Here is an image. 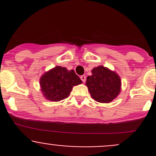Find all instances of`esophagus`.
Segmentation results:
<instances>
[{"label": "esophagus", "instance_id": "obj_1", "mask_svg": "<svg viewBox=\"0 0 156 156\" xmlns=\"http://www.w3.org/2000/svg\"><path fill=\"white\" fill-rule=\"evenodd\" d=\"M80 78H81V81H83V82H85L86 81V76L84 75H81V77H80Z\"/></svg>", "mask_w": 156, "mask_h": 156}]
</instances>
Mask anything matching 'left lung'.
<instances>
[{
	"label": "left lung",
	"instance_id": "left-lung-1",
	"mask_svg": "<svg viewBox=\"0 0 156 156\" xmlns=\"http://www.w3.org/2000/svg\"><path fill=\"white\" fill-rule=\"evenodd\" d=\"M91 72L92 75L87 78L86 86L92 98L99 103H111L121 91L120 77L103 66L94 68Z\"/></svg>",
	"mask_w": 156,
	"mask_h": 156
}]
</instances>
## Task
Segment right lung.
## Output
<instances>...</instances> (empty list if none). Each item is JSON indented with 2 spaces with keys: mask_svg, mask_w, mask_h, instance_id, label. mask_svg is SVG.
I'll use <instances>...</instances> for the list:
<instances>
[{
  "mask_svg": "<svg viewBox=\"0 0 156 156\" xmlns=\"http://www.w3.org/2000/svg\"><path fill=\"white\" fill-rule=\"evenodd\" d=\"M82 81L74 70L65 67L56 66L45 72L40 78L41 92L47 100L58 102L69 97L74 86Z\"/></svg>",
  "mask_w": 156,
  "mask_h": 156,
  "instance_id": "right-lung-1",
  "label": "right lung"
}]
</instances>
